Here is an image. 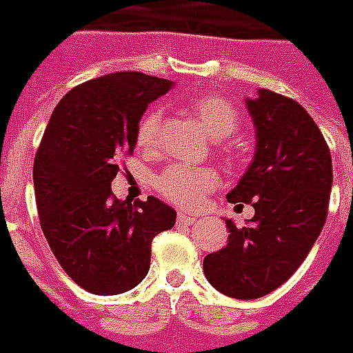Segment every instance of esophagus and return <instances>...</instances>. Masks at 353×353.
<instances>
[{
    "mask_svg": "<svg viewBox=\"0 0 353 353\" xmlns=\"http://www.w3.org/2000/svg\"><path fill=\"white\" fill-rule=\"evenodd\" d=\"M179 223H184V225H193L197 221V216H192V214H184V212H180L179 214Z\"/></svg>",
    "mask_w": 353,
    "mask_h": 353,
    "instance_id": "esophagus-1",
    "label": "esophagus"
}]
</instances>
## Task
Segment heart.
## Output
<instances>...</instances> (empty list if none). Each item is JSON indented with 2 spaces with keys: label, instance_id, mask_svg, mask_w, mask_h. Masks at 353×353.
<instances>
[{
  "label": "heart",
  "instance_id": "1",
  "mask_svg": "<svg viewBox=\"0 0 353 353\" xmlns=\"http://www.w3.org/2000/svg\"><path fill=\"white\" fill-rule=\"evenodd\" d=\"M188 110L197 117L206 132L216 139L230 136L238 128L240 115L236 108L227 98L217 94H201L190 100ZM161 124L160 108H150L137 124L136 141L145 150L156 147ZM219 173L212 167H192L184 163L169 165L154 180L156 192L182 208H195L205 201L206 193L216 190Z\"/></svg>",
  "mask_w": 353,
  "mask_h": 353
}]
</instances>
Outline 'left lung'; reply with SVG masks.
I'll list each match as a JSON object with an SVG mask.
<instances>
[{
    "instance_id": "left-lung-1",
    "label": "left lung",
    "mask_w": 353,
    "mask_h": 353,
    "mask_svg": "<svg viewBox=\"0 0 353 353\" xmlns=\"http://www.w3.org/2000/svg\"><path fill=\"white\" fill-rule=\"evenodd\" d=\"M248 110L255 160L227 199L255 216L242 229L225 219L227 245L203 261L212 287L236 299L262 298L292 277L324 227L333 184L330 147L296 100L261 89Z\"/></svg>"
}]
</instances>
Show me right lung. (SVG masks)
<instances>
[{
  "instance_id": "obj_1",
  "label": "right lung",
  "mask_w": 353,
  "mask_h": 353,
  "mask_svg": "<svg viewBox=\"0 0 353 353\" xmlns=\"http://www.w3.org/2000/svg\"><path fill=\"white\" fill-rule=\"evenodd\" d=\"M169 89V79L143 72L108 74L66 92L50 117L33 163L37 210L52 253L87 292L137 287L152 238L173 229L176 212L160 199L132 205L111 192L143 113Z\"/></svg>"
}]
</instances>
